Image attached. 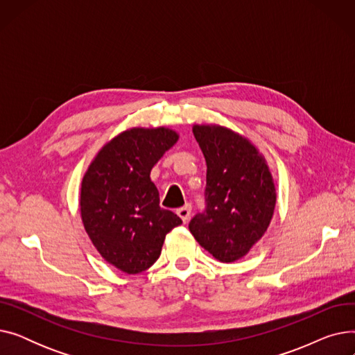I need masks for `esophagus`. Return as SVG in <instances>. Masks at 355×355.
<instances>
[{
    "instance_id": "obj_1",
    "label": "esophagus",
    "mask_w": 355,
    "mask_h": 355,
    "mask_svg": "<svg viewBox=\"0 0 355 355\" xmlns=\"http://www.w3.org/2000/svg\"><path fill=\"white\" fill-rule=\"evenodd\" d=\"M177 214L182 220V223H187L189 218H190V214H191V206H190V204H187V206L178 209Z\"/></svg>"
}]
</instances>
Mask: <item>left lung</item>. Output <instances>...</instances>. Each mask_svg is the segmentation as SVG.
I'll return each mask as SVG.
<instances>
[{
    "label": "left lung",
    "mask_w": 355,
    "mask_h": 355,
    "mask_svg": "<svg viewBox=\"0 0 355 355\" xmlns=\"http://www.w3.org/2000/svg\"><path fill=\"white\" fill-rule=\"evenodd\" d=\"M193 134L207 164V210L189 229L223 263L245 257L266 233L276 189L266 158L245 135L218 123H196Z\"/></svg>",
    "instance_id": "1"
}]
</instances>
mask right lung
Wrapping results in <instances>:
<instances>
[{"label":"right lung","instance_id":"1","mask_svg":"<svg viewBox=\"0 0 355 355\" xmlns=\"http://www.w3.org/2000/svg\"><path fill=\"white\" fill-rule=\"evenodd\" d=\"M178 138L166 126L129 128L99 149L82 178L83 227L105 262L123 273L151 268L166 233L182 223L159 207V193L149 177Z\"/></svg>","mask_w":355,"mask_h":355}]
</instances>
